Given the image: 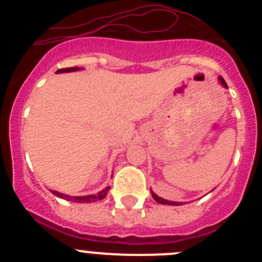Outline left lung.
<instances>
[{
    "label": "left lung",
    "mask_w": 262,
    "mask_h": 262,
    "mask_svg": "<svg viewBox=\"0 0 262 262\" xmlns=\"http://www.w3.org/2000/svg\"><path fill=\"white\" fill-rule=\"evenodd\" d=\"M219 82L222 84V86H224L227 89V84H226V81H224V78L222 77V76H219ZM152 193V196H154V200L156 201L157 203H161V205H170V206H180V205H184L182 202H173V201H168V200H164V198H161V196H159L157 194H155L154 191L151 190Z\"/></svg>",
    "instance_id": "8db88e82"
}]
</instances>
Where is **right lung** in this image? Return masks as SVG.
<instances>
[{"label": "right lung", "instance_id": "right-lung-1", "mask_svg": "<svg viewBox=\"0 0 262 262\" xmlns=\"http://www.w3.org/2000/svg\"><path fill=\"white\" fill-rule=\"evenodd\" d=\"M81 69L84 68H78V67H72V68H64V69H59L56 73H67V72H76V71H81ZM110 190V186H106L103 190H101L99 193L97 194H90V195H82V196H71L67 195V194L59 193L56 190H52V194H55L59 198H64L67 201H72V202H77V203H90V202H96V201L103 200L106 196V194L108 193Z\"/></svg>", "mask_w": 262, "mask_h": 262}]
</instances>
